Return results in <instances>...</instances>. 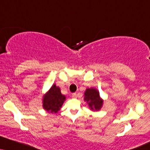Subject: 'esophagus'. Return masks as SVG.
Returning a JSON list of instances; mask_svg holds the SVG:
<instances>
[{
  "mask_svg": "<svg viewBox=\"0 0 150 150\" xmlns=\"http://www.w3.org/2000/svg\"><path fill=\"white\" fill-rule=\"evenodd\" d=\"M72 97H73V98H76L77 97V93H73V94H72Z\"/></svg>",
  "mask_w": 150,
  "mask_h": 150,
  "instance_id": "esophagus-1",
  "label": "esophagus"
}]
</instances>
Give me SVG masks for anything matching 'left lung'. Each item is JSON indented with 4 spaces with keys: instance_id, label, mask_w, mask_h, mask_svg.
<instances>
[{
    "instance_id": "left-lung-1",
    "label": "left lung",
    "mask_w": 150,
    "mask_h": 150,
    "mask_svg": "<svg viewBox=\"0 0 150 150\" xmlns=\"http://www.w3.org/2000/svg\"><path fill=\"white\" fill-rule=\"evenodd\" d=\"M84 100L88 103L91 110H99L103 103L100 98L98 91L93 88L86 89L84 93Z\"/></svg>"
}]
</instances>
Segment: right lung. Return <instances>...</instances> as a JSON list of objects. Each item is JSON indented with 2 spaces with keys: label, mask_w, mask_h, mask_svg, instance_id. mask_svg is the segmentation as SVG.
<instances>
[{
  "label": "right lung",
  "mask_w": 150,
  "mask_h": 150,
  "mask_svg": "<svg viewBox=\"0 0 150 150\" xmlns=\"http://www.w3.org/2000/svg\"><path fill=\"white\" fill-rule=\"evenodd\" d=\"M66 100V96L61 93L60 88L54 84L43 98V108L52 113H57Z\"/></svg>",
  "instance_id": "right-lung-1"
}]
</instances>
